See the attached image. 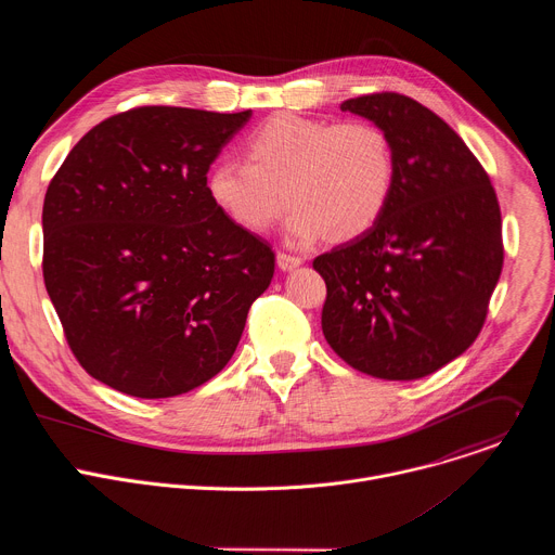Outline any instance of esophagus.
I'll return each mask as SVG.
<instances>
[{
  "label": "esophagus",
  "instance_id": "1",
  "mask_svg": "<svg viewBox=\"0 0 555 555\" xmlns=\"http://www.w3.org/2000/svg\"><path fill=\"white\" fill-rule=\"evenodd\" d=\"M276 263H279L281 270H294V268H298L302 263V259L296 257V255H289V253H279L276 255Z\"/></svg>",
  "mask_w": 555,
  "mask_h": 555
}]
</instances>
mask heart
<instances>
[{"mask_svg": "<svg viewBox=\"0 0 555 555\" xmlns=\"http://www.w3.org/2000/svg\"><path fill=\"white\" fill-rule=\"evenodd\" d=\"M246 163L219 160L206 176L212 204L240 228L266 232L285 212L298 244H345L384 215L398 173L388 131L364 118L276 114L242 142Z\"/></svg>", "mask_w": 555, "mask_h": 555, "instance_id": "1", "label": "heart"}]
</instances>
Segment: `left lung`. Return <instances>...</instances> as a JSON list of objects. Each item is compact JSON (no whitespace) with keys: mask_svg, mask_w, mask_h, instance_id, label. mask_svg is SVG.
<instances>
[{"mask_svg":"<svg viewBox=\"0 0 555 555\" xmlns=\"http://www.w3.org/2000/svg\"><path fill=\"white\" fill-rule=\"evenodd\" d=\"M340 109L388 131L398 173L379 221L313 259L327 283L323 334L356 371L420 379L483 330L505 257L496 191L477 155L422 103L377 92Z\"/></svg>","mask_w":555,"mask_h":555,"instance_id":"obj_1","label":"left lung"}]
</instances>
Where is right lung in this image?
Masks as SVG:
<instances>
[{"label": "right lung", "mask_w": 555, "mask_h": 555, "mask_svg": "<svg viewBox=\"0 0 555 555\" xmlns=\"http://www.w3.org/2000/svg\"><path fill=\"white\" fill-rule=\"evenodd\" d=\"M250 112L142 105L67 153L43 199V281L69 351L142 400L215 377L240 345L274 250L208 197L206 173Z\"/></svg>", "instance_id": "add662e5"}]
</instances>
